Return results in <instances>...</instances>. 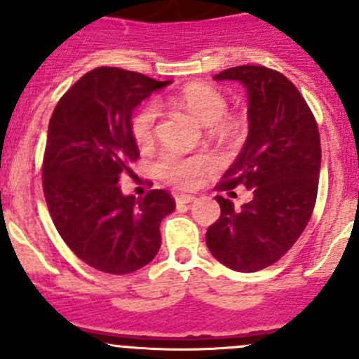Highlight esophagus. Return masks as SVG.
<instances>
[{"label": "esophagus", "instance_id": "1", "mask_svg": "<svg viewBox=\"0 0 359 359\" xmlns=\"http://www.w3.org/2000/svg\"><path fill=\"white\" fill-rule=\"evenodd\" d=\"M194 200H196V198H194L193 194H177L175 196L177 205H187V203H191Z\"/></svg>", "mask_w": 359, "mask_h": 359}]
</instances>
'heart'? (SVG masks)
<instances>
[{
	"label": "heart",
	"instance_id": "1",
	"mask_svg": "<svg viewBox=\"0 0 359 359\" xmlns=\"http://www.w3.org/2000/svg\"><path fill=\"white\" fill-rule=\"evenodd\" d=\"M175 100L182 109L200 119L203 125H208V130L213 135L233 137L240 130V119L224 114L227 100L215 86L194 83V85L186 86ZM158 118L159 109L156 102L144 104L132 116L130 128H132L133 139L140 147L151 146L156 139ZM215 166L217 159L208 153L182 156L173 151H165L154 163V172L166 184H172L180 189H193L201 182L206 173L215 170Z\"/></svg>",
	"mask_w": 359,
	"mask_h": 359
}]
</instances>
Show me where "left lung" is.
Segmentation results:
<instances>
[{
	"label": "left lung",
	"mask_w": 359,
	"mask_h": 359,
	"mask_svg": "<svg viewBox=\"0 0 359 359\" xmlns=\"http://www.w3.org/2000/svg\"><path fill=\"white\" fill-rule=\"evenodd\" d=\"M234 79L248 93L250 132L217 191L243 186L252 201L234 210L215 196L220 217L206 245L220 264L240 273L273 266L306 229L318 196L321 144L313 111L287 76L264 66H236L213 76Z\"/></svg>",
	"instance_id": "1"
}]
</instances>
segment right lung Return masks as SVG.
<instances>
[{
	"label": "right lung",
	"mask_w": 359,
	"mask_h": 359,
	"mask_svg": "<svg viewBox=\"0 0 359 359\" xmlns=\"http://www.w3.org/2000/svg\"><path fill=\"white\" fill-rule=\"evenodd\" d=\"M140 72L97 67L60 97L48 125L43 193L66 245L83 262L109 274L149 264L161 245L159 224L175 210L168 191L125 196L119 180L135 179L140 156L132 111L168 85Z\"/></svg>",
	"instance_id": "1"
}]
</instances>
